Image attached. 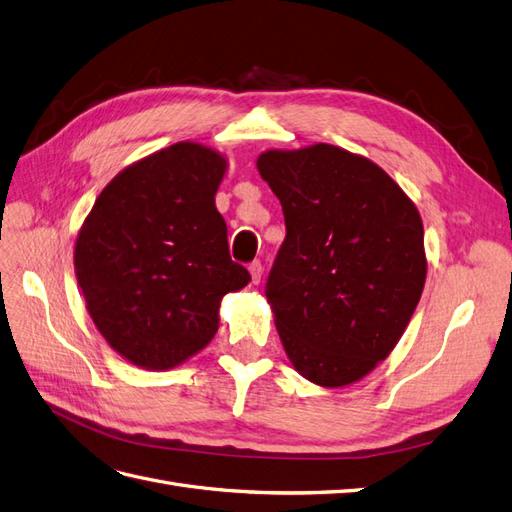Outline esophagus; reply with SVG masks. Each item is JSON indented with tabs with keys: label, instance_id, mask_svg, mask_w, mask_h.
Wrapping results in <instances>:
<instances>
[{
	"label": "esophagus",
	"instance_id": "obj_1",
	"mask_svg": "<svg viewBox=\"0 0 512 512\" xmlns=\"http://www.w3.org/2000/svg\"><path fill=\"white\" fill-rule=\"evenodd\" d=\"M250 275H252V284L254 286H258L260 284V280H262V262L260 260H254V262H250Z\"/></svg>",
	"mask_w": 512,
	"mask_h": 512
}]
</instances>
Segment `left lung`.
Listing matches in <instances>:
<instances>
[{
  "instance_id": "left-lung-1",
  "label": "left lung",
  "mask_w": 512,
  "mask_h": 512,
  "mask_svg": "<svg viewBox=\"0 0 512 512\" xmlns=\"http://www.w3.org/2000/svg\"><path fill=\"white\" fill-rule=\"evenodd\" d=\"M256 166L286 220L267 301L288 359L324 389L359 382L423 294L421 213L376 162L335 145L269 149Z\"/></svg>"
}]
</instances>
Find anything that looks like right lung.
I'll return each instance as SVG.
<instances>
[{
  "mask_svg": "<svg viewBox=\"0 0 512 512\" xmlns=\"http://www.w3.org/2000/svg\"><path fill=\"white\" fill-rule=\"evenodd\" d=\"M228 160L181 141L117 173L74 245L87 312L108 346L149 371L203 350L220 327L224 294L250 282L230 260L215 192Z\"/></svg>",
  "mask_w": 512,
  "mask_h": 512,
  "instance_id": "obj_1",
  "label": "right lung"
}]
</instances>
